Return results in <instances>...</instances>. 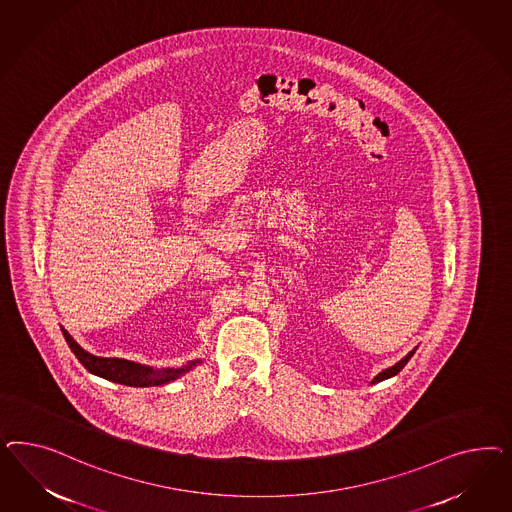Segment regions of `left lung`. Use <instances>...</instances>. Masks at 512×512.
Here are the masks:
<instances>
[{
    "instance_id": "8db88e82",
    "label": "left lung",
    "mask_w": 512,
    "mask_h": 512,
    "mask_svg": "<svg viewBox=\"0 0 512 512\" xmlns=\"http://www.w3.org/2000/svg\"><path fill=\"white\" fill-rule=\"evenodd\" d=\"M415 351H417V349H413L411 353H407V355H405V357H403L402 360H400V362H396V364H394L392 368H387V370H383V372L379 373V375H375V377H373L372 383H379V381H385V379H388V377H392V375H396V373L402 372L403 366H405V364L409 362V358L415 355Z\"/></svg>"
}]
</instances>
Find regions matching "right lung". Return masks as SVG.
I'll return each instance as SVG.
<instances>
[{"instance_id": "obj_1", "label": "right lung", "mask_w": 512, "mask_h": 512, "mask_svg": "<svg viewBox=\"0 0 512 512\" xmlns=\"http://www.w3.org/2000/svg\"><path fill=\"white\" fill-rule=\"evenodd\" d=\"M62 332L67 345L71 347L75 357L80 360V364L88 372L99 375L103 379H109L112 383L127 385V387L165 385V383H171L174 379H178L182 373L189 372L193 366L202 362V360H191V362H187V366H182V368H150V366L137 364L131 360H124V358L95 357L92 353L84 351L77 341L71 338V334L67 330L62 328Z\"/></svg>"}]
</instances>
